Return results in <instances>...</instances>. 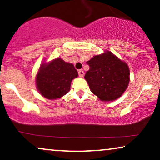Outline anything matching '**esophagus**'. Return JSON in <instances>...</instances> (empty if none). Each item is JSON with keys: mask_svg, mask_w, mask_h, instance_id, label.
I'll use <instances>...</instances> for the list:
<instances>
[{"mask_svg": "<svg viewBox=\"0 0 160 160\" xmlns=\"http://www.w3.org/2000/svg\"><path fill=\"white\" fill-rule=\"evenodd\" d=\"M78 74L80 78H82V77L84 76V71H82V70H80V71H78Z\"/></svg>", "mask_w": 160, "mask_h": 160, "instance_id": "obj_1", "label": "esophagus"}]
</instances>
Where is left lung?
<instances>
[{
	"instance_id": "obj_1",
	"label": "left lung",
	"mask_w": 160,
	"mask_h": 160,
	"mask_svg": "<svg viewBox=\"0 0 160 160\" xmlns=\"http://www.w3.org/2000/svg\"><path fill=\"white\" fill-rule=\"evenodd\" d=\"M86 63L89 70L85 80L93 94L101 101H114L123 94L129 82V68L111 52L93 56Z\"/></svg>"
}]
</instances>
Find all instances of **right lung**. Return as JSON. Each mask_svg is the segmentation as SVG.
Here are the masks:
<instances>
[{
	"instance_id": "1",
	"label": "right lung",
	"mask_w": 160,
	"mask_h": 160,
	"mask_svg": "<svg viewBox=\"0 0 160 160\" xmlns=\"http://www.w3.org/2000/svg\"><path fill=\"white\" fill-rule=\"evenodd\" d=\"M78 76L74 65L57 58L40 65L36 76L37 88L46 98H59L68 92L71 81Z\"/></svg>"
}]
</instances>
